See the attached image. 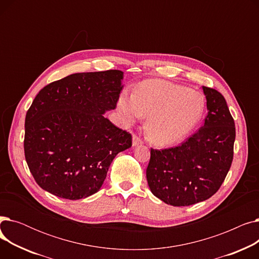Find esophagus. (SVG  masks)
<instances>
[{
  "label": "esophagus",
  "instance_id": "34e87169",
  "mask_svg": "<svg viewBox=\"0 0 259 259\" xmlns=\"http://www.w3.org/2000/svg\"><path fill=\"white\" fill-rule=\"evenodd\" d=\"M143 143V141L138 137V135H133L132 138V145L135 147V146H139Z\"/></svg>",
  "mask_w": 259,
  "mask_h": 259
}]
</instances>
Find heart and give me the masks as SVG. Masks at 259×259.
Returning <instances> with one entry per match:
<instances>
[{"label":"heart","mask_w":259,"mask_h":259,"mask_svg":"<svg viewBox=\"0 0 259 259\" xmlns=\"http://www.w3.org/2000/svg\"><path fill=\"white\" fill-rule=\"evenodd\" d=\"M205 99L196 91L161 79L143 81L134 95H121L118 108L129 124L149 116L146 134L159 147L179 143L193 130L205 111Z\"/></svg>","instance_id":"1"}]
</instances>
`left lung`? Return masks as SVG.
I'll list each match as a JSON object with an SVG mask.
<instances>
[{"label": "left lung", "instance_id": "8db88e82", "mask_svg": "<svg viewBox=\"0 0 259 259\" xmlns=\"http://www.w3.org/2000/svg\"><path fill=\"white\" fill-rule=\"evenodd\" d=\"M205 124L182 145L156 150L146 175L151 192L174 207L191 206L214 195L233 160L235 124L223 94L202 86Z\"/></svg>", "mask_w": 259, "mask_h": 259}]
</instances>
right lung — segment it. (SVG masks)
I'll return each mask as SVG.
<instances>
[{"instance_id": "add662e5", "label": "right lung", "mask_w": 259, "mask_h": 259, "mask_svg": "<svg viewBox=\"0 0 259 259\" xmlns=\"http://www.w3.org/2000/svg\"><path fill=\"white\" fill-rule=\"evenodd\" d=\"M120 70L83 72L40 90L25 118L24 151L36 184L66 199L86 198L101 189L131 134L104 116L122 89Z\"/></svg>"}]
</instances>
